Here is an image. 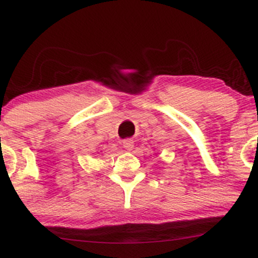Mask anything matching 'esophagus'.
<instances>
[{"mask_svg": "<svg viewBox=\"0 0 258 258\" xmlns=\"http://www.w3.org/2000/svg\"><path fill=\"white\" fill-rule=\"evenodd\" d=\"M122 146H123V148H125V149L131 150L132 148H133V146H135V141H133V139H131V138L123 139V141H122Z\"/></svg>", "mask_w": 258, "mask_h": 258, "instance_id": "34e87169", "label": "esophagus"}]
</instances>
